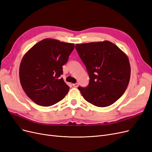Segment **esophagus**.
Returning <instances> with one entry per match:
<instances>
[{
  "mask_svg": "<svg viewBox=\"0 0 152 152\" xmlns=\"http://www.w3.org/2000/svg\"><path fill=\"white\" fill-rule=\"evenodd\" d=\"M73 86H74V87H77L78 86V83H74V84H73Z\"/></svg>",
  "mask_w": 152,
  "mask_h": 152,
  "instance_id": "34e87169",
  "label": "esophagus"
}]
</instances>
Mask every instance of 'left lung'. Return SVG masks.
I'll use <instances>...</instances> for the list:
<instances>
[{"mask_svg": "<svg viewBox=\"0 0 152 152\" xmlns=\"http://www.w3.org/2000/svg\"><path fill=\"white\" fill-rule=\"evenodd\" d=\"M90 77L87 87H78L83 97L97 107L111 105L127 88L131 67L127 55L109 41L75 45Z\"/></svg>", "mask_w": 152, "mask_h": 152, "instance_id": "left-lung-1", "label": "left lung"}]
</instances>
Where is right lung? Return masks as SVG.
Listing matches in <instances>:
<instances>
[{
  "mask_svg": "<svg viewBox=\"0 0 152 152\" xmlns=\"http://www.w3.org/2000/svg\"><path fill=\"white\" fill-rule=\"evenodd\" d=\"M74 43L46 38L34 45L23 57L19 79L24 92L41 106H50L64 99L69 87L60 78L63 65L74 50Z\"/></svg>",
  "mask_w": 152,
  "mask_h": 152,
  "instance_id": "obj_1",
  "label": "right lung"
}]
</instances>
